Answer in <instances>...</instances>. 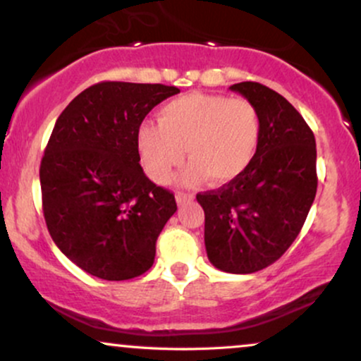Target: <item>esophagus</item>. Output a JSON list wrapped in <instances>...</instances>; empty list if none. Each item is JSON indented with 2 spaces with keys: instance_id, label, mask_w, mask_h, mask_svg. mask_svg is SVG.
Returning <instances> with one entry per match:
<instances>
[{
  "instance_id": "1",
  "label": "esophagus",
  "mask_w": 361,
  "mask_h": 361,
  "mask_svg": "<svg viewBox=\"0 0 361 361\" xmlns=\"http://www.w3.org/2000/svg\"><path fill=\"white\" fill-rule=\"evenodd\" d=\"M190 200H193V193H183V192L176 193V204L178 205L185 204V202H190Z\"/></svg>"
}]
</instances>
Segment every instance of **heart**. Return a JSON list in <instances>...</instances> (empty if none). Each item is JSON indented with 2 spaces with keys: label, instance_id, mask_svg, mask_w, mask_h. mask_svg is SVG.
<instances>
[{
  "label": "heart",
  "instance_id": "obj_1",
  "mask_svg": "<svg viewBox=\"0 0 361 361\" xmlns=\"http://www.w3.org/2000/svg\"><path fill=\"white\" fill-rule=\"evenodd\" d=\"M157 122L139 127L137 147L147 175L168 183L183 163L188 183L209 176L227 183L246 171L259 142V115L251 102L224 94L190 93L175 98L157 114Z\"/></svg>",
  "mask_w": 361,
  "mask_h": 361
}]
</instances>
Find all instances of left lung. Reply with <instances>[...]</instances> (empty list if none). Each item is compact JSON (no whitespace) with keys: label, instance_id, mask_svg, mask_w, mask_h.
<instances>
[{"label":"left lung","instance_id":"8db88e82","mask_svg":"<svg viewBox=\"0 0 361 361\" xmlns=\"http://www.w3.org/2000/svg\"><path fill=\"white\" fill-rule=\"evenodd\" d=\"M231 90L258 110V149L243 175L197 200L210 263L244 275L275 263L299 235L317 192V152L310 127L281 94L252 81Z\"/></svg>","mask_w":361,"mask_h":361}]
</instances>
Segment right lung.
<instances>
[{"label": "right lung", "instance_id": "right-lung-1", "mask_svg": "<svg viewBox=\"0 0 361 361\" xmlns=\"http://www.w3.org/2000/svg\"><path fill=\"white\" fill-rule=\"evenodd\" d=\"M176 86L103 81L66 106L40 163L49 234L74 264L102 280H130L154 263L175 195L140 168L137 132Z\"/></svg>", "mask_w": 361, "mask_h": 361}]
</instances>
